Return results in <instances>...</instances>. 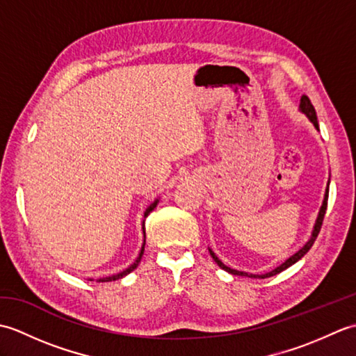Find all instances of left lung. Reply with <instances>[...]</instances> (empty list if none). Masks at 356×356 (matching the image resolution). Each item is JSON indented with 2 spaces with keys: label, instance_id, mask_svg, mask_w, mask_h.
<instances>
[{
  "label": "left lung",
  "instance_id": "left-lung-1",
  "mask_svg": "<svg viewBox=\"0 0 356 356\" xmlns=\"http://www.w3.org/2000/svg\"><path fill=\"white\" fill-rule=\"evenodd\" d=\"M300 108H301V111L305 113V115L312 120V124L318 128V120H316V113H315V108H314V105H312V102H311V99H309V97L306 96V95H303L301 96V101H300ZM327 199H329V186H327V190H326V195H324V202H323V207H321V209H320V214H318V218H316V223H315V228H314V232H312V237H311V240L307 241V243L300 249V251L297 252V254H293L292 257H289V259H287L282 266H278V268H275L274 270L272 272H269V274H264V275H254V277H259V278H268V277H272V275H277V274H280V272L282 270H284V269H287L289 266H292L293 263H297L301 257H303L309 249L312 248V245H314V241H315V238L318 237V234H320V229H321V226H323V220H324V214H326V209H327ZM209 254H211V257H213L214 259V261L218 264V266H220L222 269H225V270H228L229 274H232V275H248L246 272H241V270H236V269H231V268H228V266H225V264L217 259V255L211 251L209 249ZM252 277V275H251Z\"/></svg>",
  "mask_w": 356,
  "mask_h": 356
}]
</instances>
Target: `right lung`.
I'll return each instance as SVG.
<instances>
[{
  "mask_svg": "<svg viewBox=\"0 0 356 356\" xmlns=\"http://www.w3.org/2000/svg\"><path fill=\"white\" fill-rule=\"evenodd\" d=\"M156 205H157V200L154 202V203H151L149 205V208L145 211V217H148V214L151 213V211H153L154 208H156ZM143 249H145V243L142 245V249H140V254H139V257L138 259H136V261L131 264L130 268L128 269H125L124 272H120V274H116V275H111V277H105V278H99L97 280V282H115V280H119V278H122L124 275H127V274H130L131 270H134L136 268H138V264H139V261H140V259H142V255H143Z\"/></svg>",
  "mask_w": 356,
  "mask_h": 356,
  "instance_id": "obj_1",
  "label": "right lung"
}]
</instances>
